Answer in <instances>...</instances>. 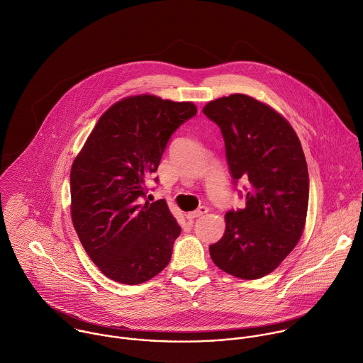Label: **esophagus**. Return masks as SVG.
<instances>
[{
    "mask_svg": "<svg viewBox=\"0 0 363 363\" xmlns=\"http://www.w3.org/2000/svg\"><path fill=\"white\" fill-rule=\"evenodd\" d=\"M205 213H208V208H205V206H201L199 209H196V211H194V212H189V213L186 215V218H188V219H195V218L203 216Z\"/></svg>",
    "mask_w": 363,
    "mask_h": 363,
    "instance_id": "esophagus-1",
    "label": "esophagus"
}]
</instances>
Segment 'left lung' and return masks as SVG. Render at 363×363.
I'll list each match as a JSON object with an SVG mask.
<instances>
[{"label":"left lung","mask_w":363,"mask_h":363,"mask_svg":"<svg viewBox=\"0 0 363 363\" xmlns=\"http://www.w3.org/2000/svg\"><path fill=\"white\" fill-rule=\"evenodd\" d=\"M202 111L222 131L233 179L249 181L246 206L225 215L211 257L238 279L264 277L293 252L306 226L310 179L301 143L280 113L247 94L212 100Z\"/></svg>","instance_id":"8db88e82"}]
</instances>
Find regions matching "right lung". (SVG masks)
<instances>
[{"label":"right lung","instance_id":"1","mask_svg":"<svg viewBox=\"0 0 363 363\" xmlns=\"http://www.w3.org/2000/svg\"><path fill=\"white\" fill-rule=\"evenodd\" d=\"M196 111L192 101L124 97L101 114L74 158L73 228L106 277L134 286L168 266L181 228L164 199L141 203V198L169 137Z\"/></svg>","mask_w":363,"mask_h":363}]
</instances>
